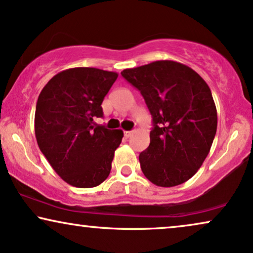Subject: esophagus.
<instances>
[{
    "instance_id": "esophagus-1",
    "label": "esophagus",
    "mask_w": 253,
    "mask_h": 253,
    "mask_svg": "<svg viewBox=\"0 0 253 253\" xmlns=\"http://www.w3.org/2000/svg\"><path fill=\"white\" fill-rule=\"evenodd\" d=\"M133 134V131H126V132H124V136L126 137V138H129V137H131Z\"/></svg>"
}]
</instances>
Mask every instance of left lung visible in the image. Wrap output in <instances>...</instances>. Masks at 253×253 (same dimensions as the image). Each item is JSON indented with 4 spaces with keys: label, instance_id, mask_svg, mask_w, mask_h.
<instances>
[{
    "label": "left lung",
    "instance_id": "8db88e82",
    "mask_svg": "<svg viewBox=\"0 0 253 253\" xmlns=\"http://www.w3.org/2000/svg\"><path fill=\"white\" fill-rule=\"evenodd\" d=\"M121 74L140 91L152 115L150 145L139 155L144 175L159 187L186 182L205 162L217 129L211 88L194 70L173 60Z\"/></svg>",
    "mask_w": 253,
    "mask_h": 253
}]
</instances>
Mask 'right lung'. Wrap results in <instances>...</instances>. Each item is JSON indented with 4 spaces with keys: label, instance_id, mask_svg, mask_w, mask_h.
<instances>
[{
    "label": "right lung",
    "instance_id": "right-lung-1",
    "mask_svg": "<svg viewBox=\"0 0 253 253\" xmlns=\"http://www.w3.org/2000/svg\"><path fill=\"white\" fill-rule=\"evenodd\" d=\"M116 72L94 67L68 68L55 74L38 96L35 133L52 169L68 185L91 188L109 175L122 130L94 123L116 81Z\"/></svg>",
    "mask_w": 253,
    "mask_h": 253
}]
</instances>
